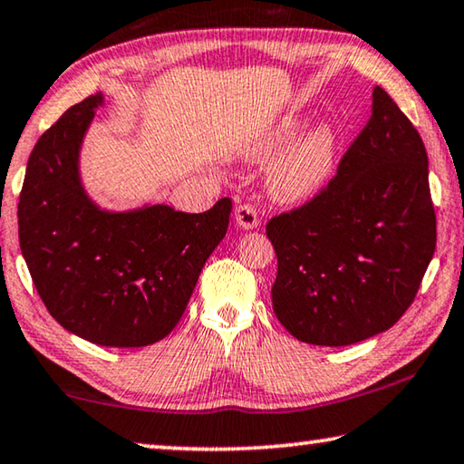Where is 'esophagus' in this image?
I'll use <instances>...</instances> for the list:
<instances>
[{"instance_id":"34e87169","label":"esophagus","mask_w":464,"mask_h":464,"mask_svg":"<svg viewBox=\"0 0 464 464\" xmlns=\"http://www.w3.org/2000/svg\"><path fill=\"white\" fill-rule=\"evenodd\" d=\"M235 223L241 229H256L260 225V212L254 204H239L235 208Z\"/></svg>"}]
</instances>
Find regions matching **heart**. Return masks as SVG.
Segmentation results:
<instances>
[{"label":"heart","mask_w":464,"mask_h":464,"mask_svg":"<svg viewBox=\"0 0 464 464\" xmlns=\"http://www.w3.org/2000/svg\"><path fill=\"white\" fill-rule=\"evenodd\" d=\"M297 131V123H285L252 149L254 157L268 154L286 142ZM334 163V134L328 128H318L304 136L286 150L270 171V192L278 200L297 202L312 196L328 179Z\"/></svg>","instance_id":"heart-1"}]
</instances>
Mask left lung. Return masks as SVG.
<instances>
[{
    "label": "left lung",
    "instance_id": "8db88e82",
    "mask_svg": "<svg viewBox=\"0 0 464 464\" xmlns=\"http://www.w3.org/2000/svg\"><path fill=\"white\" fill-rule=\"evenodd\" d=\"M272 310L301 343L344 347L392 328L436 249L428 152L384 88L318 194L272 217Z\"/></svg>",
    "mask_w": 464,
    "mask_h": 464
}]
</instances>
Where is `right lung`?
Segmentation results:
<instances>
[{
	"label": "right lung",
	"instance_id": "1",
	"mask_svg": "<svg viewBox=\"0 0 464 464\" xmlns=\"http://www.w3.org/2000/svg\"><path fill=\"white\" fill-rule=\"evenodd\" d=\"M102 102L70 107L34 144L18 202V237L49 314L102 347H146L178 326L233 204L200 215L154 204L101 210L78 175L80 144Z\"/></svg>",
	"mask_w": 464,
	"mask_h": 464
}]
</instances>
